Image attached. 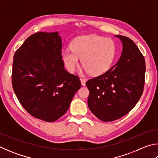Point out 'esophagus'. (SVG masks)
<instances>
[{"mask_svg": "<svg viewBox=\"0 0 158 158\" xmlns=\"http://www.w3.org/2000/svg\"><path fill=\"white\" fill-rule=\"evenodd\" d=\"M80 81H81V85H85V80L84 78H83V77H81L80 78Z\"/></svg>", "mask_w": 158, "mask_h": 158, "instance_id": "1", "label": "esophagus"}]
</instances>
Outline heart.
<instances>
[{"label": "heart", "instance_id": "heart-1", "mask_svg": "<svg viewBox=\"0 0 158 158\" xmlns=\"http://www.w3.org/2000/svg\"><path fill=\"white\" fill-rule=\"evenodd\" d=\"M72 49L61 52V58L67 70L73 73L79 65V59L85 70L92 75H100L109 69L116 54V45L111 39L89 35L74 40Z\"/></svg>", "mask_w": 158, "mask_h": 158}]
</instances>
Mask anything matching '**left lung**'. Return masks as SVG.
<instances>
[{
	"instance_id": "1",
	"label": "left lung",
	"mask_w": 158,
	"mask_h": 158,
	"mask_svg": "<svg viewBox=\"0 0 158 158\" xmlns=\"http://www.w3.org/2000/svg\"><path fill=\"white\" fill-rule=\"evenodd\" d=\"M121 40L123 51L118 62L105 73L85 83L89 90L88 105L101 121H113L137 105L143 91L146 65L143 56L132 40Z\"/></svg>"
}]
</instances>
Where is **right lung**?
<instances>
[{"mask_svg":"<svg viewBox=\"0 0 158 158\" xmlns=\"http://www.w3.org/2000/svg\"><path fill=\"white\" fill-rule=\"evenodd\" d=\"M61 49L58 32H39L28 37L14 55L13 90L31 116L47 122L66 113L81 85L78 77L64 68Z\"/></svg>","mask_w":158,"mask_h":158,"instance_id":"1","label":"right lung"}]
</instances>
